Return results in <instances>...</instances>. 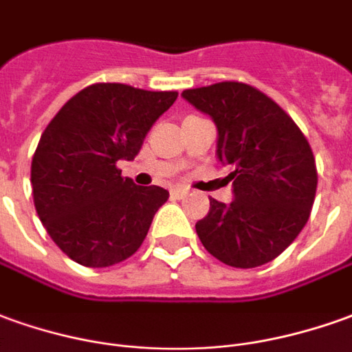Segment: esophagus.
Returning <instances> with one entry per match:
<instances>
[{"mask_svg":"<svg viewBox=\"0 0 352 352\" xmlns=\"http://www.w3.org/2000/svg\"><path fill=\"white\" fill-rule=\"evenodd\" d=\"M170 195L172 199H184L188 195V190L186 188H174V190H170Z\"/></svg>","mask_w":352,"mask_h":352,"instance_id":"obj_1","label":"esophagus"}]
</instances>
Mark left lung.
<instances>
[{
    "mask_svg": "<svg viewBox=\"0 0 352 352\" xmlns=\"http://www.w3.org/2000/svg\"><path fill=\"white\" fill-rule=\"evenodd\" d=\"M182 98L217 124V157L232 166L234 201L210 199L195 224L201 243L220 263L254 268L292 245L310 217L316 162L299 126L249 84L218 82Z\"/></svg>",
    "mask_w": 352,
    "mask_h": 352,
    "instance_id": "obj_1",
    "label": "left lung"
}]
</instances>
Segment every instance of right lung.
Instances as JSON below:
<instances>
[{"mask_svg": "<svg viewBox=\"0 0 352 352\" xmlns=\"http://www.w3.org/2000/svg\"><path fill=\"white\" fill-rule=\"evenodd\" d=\"M176 98L178 91L94 84L70 98L43 130L30 170L34 207L74 263L113 266L144 243L168 191L135 186L116 162L134 161Z\"/></svg>", "mask_w": 352, "mask_h": 352, "instance_id": "obj_1", "label": "right lung"}]
</instances>
